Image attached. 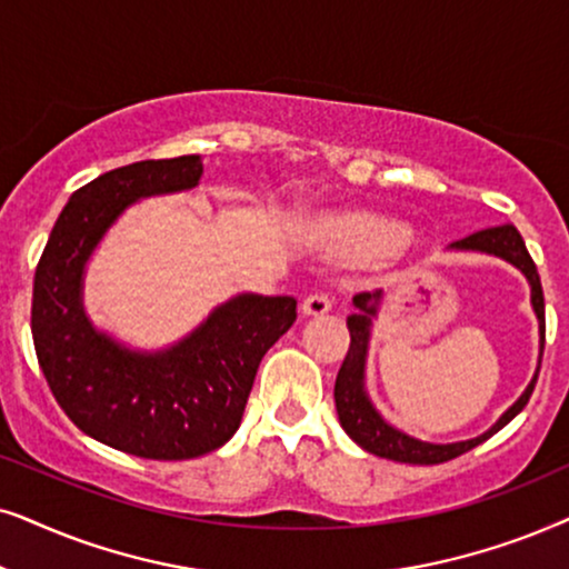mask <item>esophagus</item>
<instances>
[{"label": "esophagus", "mask_w": 569, "mask_h": 569, "mask_svg": "<svg viewBox=\"0 0 569 569\" xmlns=\"http://www.w3.org/2000/svg\"><path fill=\"white\" fill-rule=\"evenodd\" d=\"M330 299L325 293H309V297L301 301V315L305 317H322L330 312Z\"/></svg>", "instance_id": "34e87169"}]
</instances>
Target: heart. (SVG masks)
Returning <instances> with one entry per match:
<instances>
[{
  "instance_id": "b5f03b06",
  "label": "heart",
  "mask_w": 569,
  "mask_h": 569,
  "mask_svg": "<svg viewBox=\"0 0 569 569\" xmlns=\"http://www.w3.org/2000/svg\"><path fill=\"white\" fill-rule=\"evenodd\" d=\"M315 239L330 260L367 264L396 254L406 244L408 231L388 216L372 213V210H351V213L320 218L315 223Z\"/></svg>"
}]
</instances>
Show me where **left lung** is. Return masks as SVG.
<instances>
[{"mask_svg":"<svg viewBox=\"0 0 569 569\" xmlns=\"http://www.w3.org/2000/svg\"><path fill=\"white\" fill-rule=\"evenodd\" d=\"M452 249H468V252H487V254L502 257V260L512 262L515 268L528 278V283H531V305H533L536 317H539L541 351H543L547 320H543L541 278L518 229H515L512 223H505V226H495V229L476 231L471 237L456 241ZM380 299H382V291L356 293L353 297L356 312L346 320L348 332H351V346H348V353L343 363H340V372L336 377V408H338L340 427L346 429V435L351 437L359 448L372 452V456L396 460V463H413V466L448 463V460L473 450L476 445L487 442L491 435H497L499 429L507 427V423H510L515 416L526 408L528 398H531V392L536 388V380H539V372L533 375V380L526 388V392H522V396L515 400L502 416H499L495 427L483 431L481 437L466 439V442H452V445H431V442H421V439L416 437H408L396 427H390V423L377 413V408L372 406V400H369L367 390H363V363H367L369 332H372V320L377 317Z\"/></svg>","mask_w":569,"mask_h":569,"instance_id":"1","label":"left lung"}]
</instances>
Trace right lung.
I'll return each instance as SVG.
<instances>
[{
  "label": "right lung",
  "mask_w": 569,
  "mask_h": 569,
  "mask_svg": "<svg viewBox=\"0 0 569 569\" xmlns=\"http://www.w3.org/2000/svg\"><path fill=\"white\" fill-rule=\"evenodd\" d=\"M200 156L138 161L72 192L33 278L30 330L43 377L78 429L148 460L213 452L239 429L257 367L297 322L293 297L239 293L166 351H130L90 325L82 272L132 202L197 187Z\"/></svg>",
  "instance_id": "right-lung-1"
}]
</instances>
